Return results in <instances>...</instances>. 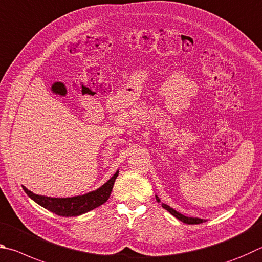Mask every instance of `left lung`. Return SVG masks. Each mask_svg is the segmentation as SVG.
I'll return each mask as SVG.
<instances>
[{"mask_svg": "<svg viewBox=\"0 0 262 262\" xmlns=\"http://www.w3.org/2000/svg\"><path fill=\"white\" fill-rule=\"evenodd\" d=\"M157 200H158L159 203H160V199H159V196H158V195H157ZM162 207H163L164 209H167L169 213H170L171 215H173V216H175L176 219L180 220V221L184 222V223H186V224H199V223H203V222H205L204 220H201V219H196V217H187V216H184V215H182L181 213L176 212L175 209L171 208V207H169V206H168V205H166V204H162Z\"/></svg>", "mask_w": 262, "mask_h": 262, "instance_id": "left-lung-1", "label": "left lung"}]
</instances>
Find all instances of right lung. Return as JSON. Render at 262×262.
<instances>
[{"label":"right lung","mask_w":262,"mask_h":262,"mask_svg":"<svg viewBox=\"0 0 262 262\" xmlns=\"http://www.w3.org/2000/svg\"><path fill=\"white\" fill-rule=\"evenodd\" d=\"M117 176L118 171H116V173L100 189L84 195L72 196V198H49V196L35 194L30 190H27L26 187H23V189L31 199H33L36 204L42 206L50 212L59 215V216H77V215L90 212V210L104 204L109 199Z\"/></svg>","instance_id":"right-lung-1"}]
</instances>
